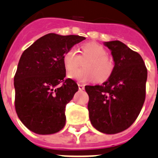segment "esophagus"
<instances>
[{"label":"esophagus","mask_w":158,"mask_h":158,"mask_svg":"<svg viewBox=\"0 0 158 158\" xmlns=\"http://www.w3.org/2000/svg\"><path fill=\"white\" fill-rule=\"evenodd\" d=\"M78 85H79V90H83V89H84V88H85V86H84V84H82V83H79Z\"/></svg>","instance_id":"obj_1"}]
</instances>
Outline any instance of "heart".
Wrapping results in <instances>:
<instances>
[{
	"label": "heart",
	"mask_w": 158,
	"mask_h": 158,
	"mask_svg": "<svg viewBox=\"0 0 158 158\" xmlns=\"http://www.w3.org/2000/svg\"><path fill=\"white\" fill-rule=\"evenodd\" d=\"M80 49V55L75 48H69L63 55L64 66L68 72L78 67L81 59L87 58L84 61V68L70 73V78L83 83L94 79L98 83L108 80L114 70V61L107 56L106 48L98 43L89 42L83 44Z\"/></svg>",
	"instance_id": "obj_1"
}]
</instances>
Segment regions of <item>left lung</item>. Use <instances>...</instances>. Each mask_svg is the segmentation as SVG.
<instances>
[{
    "label": "left lung",
    "mask_w": 158,
    "mask_h": 158,
    "mask_svg": "<svg viewBox=\"0 0 158 158\" xmlns=\"http://www.w3.org/2000/svg\"><path fill=\"white\" fill-rule=\"evenodd\" d=\"M114 70L102 85L85 86L91 123L105 134H116L132 125L145 100L148 71L143 58L118 40L105 43Z\"/></svg>",
    "instance_id": "left-lung-1"
}]
</instances>
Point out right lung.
Here are the masks:
<instances>
[{
  "instance_id": "obj_1",
  "label": "right lung",
  "mask_w": 158,
  "mask_h": 158,
  "mask_svg": "<svg viewBox=\"0 0 158 158\" xmlns=\"http://www.w3.org/2000/svg\"><path fill=\"white\" fill-rule=\"evenodd\" d=\"M83 40L49 33L23 52L14 79L15 110L33 132L54 134L66 124V106L79 87L73 79H65L62 58L66 50Z\"/></svg>"
}]
</instances>
